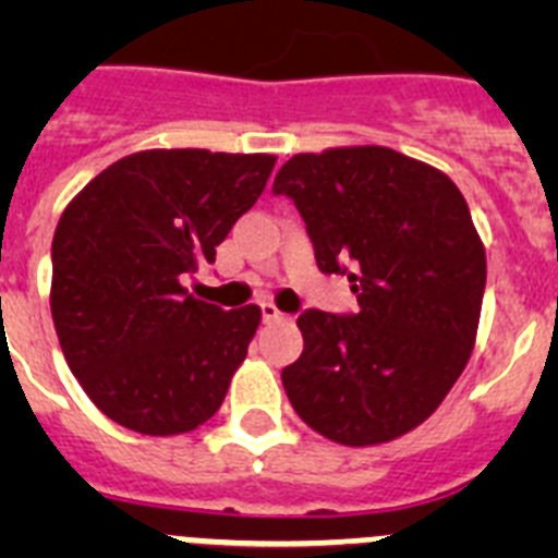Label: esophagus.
<instances>
[{
    "instance_id": "1",
    "label": "esophagus",
    "mask_w": 558,
    "mask_h": 558,
    "mask_svg": "<svg viewBox=\"0 0 558 558\" xmlns=\"http://www.w3.org/2000/svg\"><path fill=\"white\" fill-rule=\"evenodd\" d=\"M259 313H263V322L270 324V322H279V318H284V313H279V307L270 302H263L259 304Z\"/></svg>"
}]
</instances>
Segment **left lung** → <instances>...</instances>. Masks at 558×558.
<instances>
[{
  "instance_id": "obj_1",
  "label": "left lung",
  "mask_w": 558,
  "mask_h": 558,
  "mask_svg": "<svg viewBox=\"0 0 558 558\" xmlns=\"http://www.w3.org/2000/svg\"><path fill=\"white\" fill-rule=\"evenodd\" d=\"M322 274L349 276L357 313L304 310L290 405L347 447L422 425L461 377L481 322L486 251L445 172L391 147L299 153L276 172Z\"/></svg>"
}]
</instances>
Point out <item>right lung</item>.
<instances>
[{"label": "right lung", "instance_id": "add662e5", "mask_svg": "<svg viewBox=\"0 0 558 558\" xmlns=\"http://www.w3.org/2000/svg\"><path fill=\"white\" fill-rule=\"evenodd\" d=\"M268 153L142 150L63 209L52 236V322L88 399L128 430L190 433L223 405L259 307L206 304L184 276L263 195Z\"/></svg>", "mask_w": 558, "mask_h": 558}]
</instances>
